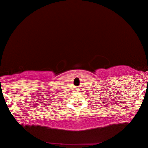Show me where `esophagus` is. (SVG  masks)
I'll return each mask as SVG.
<instances>
[{"mask_svg": "<svg viewBox=\"0 0 148 148\" xmlns=\"http://www.w3.org/2000/svg\"><path fill=\"white\" fill-rule=\"evenodd\" d=\"M77 89H78V88H77Z\"/></svg>", "mask_w": 148, "mask_h": 148, "instance_id": "esophagus-1", "label": "esophagus"}]
</instances>
